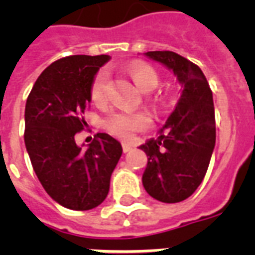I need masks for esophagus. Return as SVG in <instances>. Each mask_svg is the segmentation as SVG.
I'll return each instance as SVG.
<instances>
[{
	"instance_id": "1",
	"label": "esophagus",
	"mask_w": 255,
	"mask_h": 255,
	"mask_svg": "<svg viewBox=\"0 0 255 255\" xmlns=\"http://www.w3.org/2000/svg\"><path fill=\"white\" fill-rule=\"evenodd\" d=\"M122 147H123V152L124 153H127V152H129V151H132V144H129V143H123L122 144Z\"/></svg>"
}]
</instances>
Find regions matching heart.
Returning a JSON list of instances; mask_svg holds the SVG:
<instances>
[{
  "label": "heart",
  "instance_id": "b5f03b06",
  "mask_svg": "<svg viewBox=\"0 0 255 255\" xmlns=\"http://www.w3.org/2000/svg\"><path fill=\"white\" fill-rule=\"evenodd\" d=\"M129 75L135 85L144 92L152 91L159 85V75L153 67L144 63H136L129 67ZM108 74L100 70L96 74L90 88V95L95 103H102L106 99ZM148 126V118L141 112L110 111L102 119V127L111 135L119 139H129L136 131H140Z\"/></svg>",
  "mask_w": 255,
  "mask_h": 255
}]
</instances>
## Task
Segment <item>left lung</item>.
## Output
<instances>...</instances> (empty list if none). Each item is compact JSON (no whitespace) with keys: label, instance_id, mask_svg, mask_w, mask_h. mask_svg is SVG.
<instances>
[{"label":"left lung","instance_id":"1","mask_svg":"<svg viewBox=\"0 0 255 255\" xmlns=\"http://www.w3.org/2000/svg\"><path fill=\"white\" fill-rule=\"evenodd\" d=\"M177 78L181 95L157 139L140 145L147 153L143 185L147 193L167 204L194 193L205 177L216 144L213 94L197 65L173 51H148Z\"/></svg>","mask_w":255,"mask_h":255}]
</instances>
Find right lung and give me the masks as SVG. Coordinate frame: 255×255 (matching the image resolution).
Wrapping results in <instances>:
<instances>
[{
  "label": "right lung",
  "instance_id": "obj_1",
  "mask_svg": "<svg viewBox=\"0 0 255 255\" xmlns=\"http://www.w3.org/2000/svg\"><path fill=\"white\" fill-rule=\"evenodd\" d=\"M108 55H70L38 77L25 108V145L38 180L54 201L73 210H90L106 200L122 145L96 133L86 149L74 136L86 126L90 88Z\"/></svg>",
  "mask_w": 255,
  "mask_h": 255
}]
</instances>
